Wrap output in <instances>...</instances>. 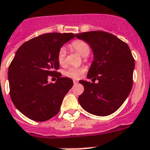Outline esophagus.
<instances>
[{"instance_id":"1","label":"esophagus","mask_w":150,"mask_h":150,"mask_svg":"<svg viewBox=\"0 0 150 150\" xmlns=\"http://www.w3.org/2000/svg\"><path fill=\"white\" fill-rule=\"evenodd\" d=\"M74 81V84H77V83H78V81H76V80H74V81Z\"/></svg>"}]
</instances>
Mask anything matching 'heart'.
<instances>
[{"label":"heart","mask_w":150,"mask_h":150,"mask_svg":"<svg viewBox=\"0 0 150 150\" xmlns=\"http://www.w3.org/2000/svg\"><path fill=\"white\" fill-rule=\"evenodd\" d=\"M72 50H74L75 52L79 53L82 56H87L90 52V45L88 43L86 42L83 40H76L69 45ZM66 56H67V50L64 46L59 50L58 53H57V61L59 65L63 66L66 62ZM84 72V69L82 67L81 68H74L71 67L67 69L64 71V75L69 78L77 79L80 78L82 74Z\"/></svg>","instance_id":"heart-1"}]
</instances>
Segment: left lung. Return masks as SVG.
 I'll list each match as a JSON object with an SVG mask.
<instances>
[{
  "label": "left lung",
  "mask_w": 150,
  "mask_h": 150,
  "mask_svg": "<svg viewBox=\"0 0 150 150\" xmlns=\"http://www.w3.org/2000/svg\"><path fill=\"white\" fill-rule=\"evenodd\" d=\"M76 37L91 47L94 61L87 78L98 81H79L84 87L79 103L92 115H109L122 106L132 87L135 60L131 50L118 37L103 31L82 32Z\"/></svg>",
  "instance_id": "left-lung-1"
}]
</instances>
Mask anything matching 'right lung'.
<instances>
[{
    "instance_id": "1",
    "label": "right lung",
    "mask_w": 150,
    "mask_h": 150,
    "mask_svg": "<svg viewBox=\"0 0 150 150\" xmlns=\"http://www.w3.org/2000/svg\"><path fill=\"white\" fill-rule=\"evenodd\" d=\"M74 38L73 33H46L25 42L17 50L8 68L10 96L16 108L27 118L45 122L59 111L74 83L57 72V53ZM50 76L57 78L56 82H47Z\"/></svg>"
}]
</instances>
